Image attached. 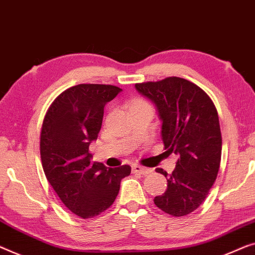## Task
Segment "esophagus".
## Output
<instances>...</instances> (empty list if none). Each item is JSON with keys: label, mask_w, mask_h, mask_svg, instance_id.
<instances>
[{"label": "esophagus", "mask_w": 255, "mask_h": 255, "mask_svg": "<svg viewBox=\"0 0 255 255\" xmlns=\"http://www.w3.org/2000/svg\"><path fill=\"white\" fill-rule=\"evenodd\" d=\"M132 173H138L142 174V175H147V174L152 173L151 168H146V167L139 166V165H134L132 166Z\"/></svg>", "instance_id": "obj_1"}]
</instances>
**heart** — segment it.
Instances as JSON below:
<instances>
[{"label":"heart","mask_w":255,"mask_h":255,"mask_svg":"<svg viewBox=\"0 0 255 255\" xmlns=\"http://www.w3.org/2000/svg\"><path fill=\"white\" fill-rule=\"evenodd\" d=\"M134 103H142V101H136V102H134Z\"/></svg>","instance_id":"b5f03b06"}]
</instances>
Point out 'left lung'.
Here are the masks:
<instances>
[{
    "label": "left lung",
    "mask_w": 255,
    "mask_h": 255,
    "mask_svg": "<svg viewBox=\"0 0 255 255\" xmlns=\"http://www.w3.org/2000/svg\"><path fill=\"white\" fill-rule=\"evenodd\" d=\"M135 87L157 106L165 150L178 155L170 175L155 169L167 178L166 191L154 197L155 206L173 216L188 215L203 204L218 176L222 151L218 111L210 96L185 79L169 77Z\"/></svg>",
    "instance_id": "left-lung-1"
}]
</instances>
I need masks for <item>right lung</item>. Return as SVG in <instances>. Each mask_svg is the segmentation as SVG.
<instances>
[{"label": "right lung", "instance_id": "obj_1", "mask_svg": "<svg viewBox=\"0 0 255 255\" xmlns=\"http://www.w3.org/2000/svg\"><path fill=\"white\" fill-rule=\"evenodd\" d=\"M121 91L111 85L82 83L56 97L43 119L40 137L45 177L75 215L90 219L115 203L130 166L108 168L91 161L89 144L97 139L104 106Z\"/></svg>", "mask_w": 255, "mask_h": 255}]
</instances>
